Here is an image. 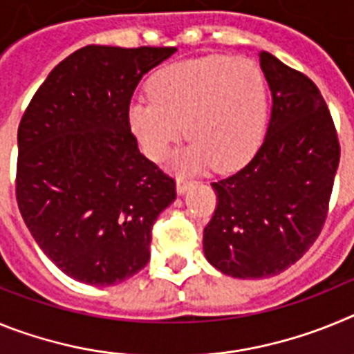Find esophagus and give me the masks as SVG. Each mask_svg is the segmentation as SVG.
<instances>
[{
  "mask_svg": "<svg viewBox=\"0 0 354 354\" xmlns=\"http://www.w3.org/2000/svg\"><path fill=\"white\" fill-rule=\"evenodd\" d=\"M192 184H193V180L189 179V177H186V175L180 174L179 177H177V192L184 193L186 189H189V187H192Z\"/></svg>",
  "mask_w": 354,
  "mask_h": 354,
  "instance_id": "esophagus-1",
  "label": "esophagus"
}]
</instances>
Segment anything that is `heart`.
<instances>
[{"label":"heart","instance_id":"heart-1","mask_svg":"<svg viewBox=\"0 0 354 354\" xmlns=\"http://www.w3.org/2000/svg\"><path fill=\"white\" fill-rule=\"evenodd\" d=\"M150 99L129 108V122L143 152L162 161L184 133L192 145L184 167L214 165L230 170L248 161L266 131L268 95L262 72L245 58L209 56L159 71L149 83Z\"/></svg>","mask_w":354,"mask_h":354}]
</instances>
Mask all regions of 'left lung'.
<instances>
[{
  "instance_id": "8db88e82",
  "label": "left lung",
  "mask_w": 354,
  "mask_h": 354,
  "mask_svg": "<svg viewBox=\"0 0 354 354\" xmlns=\"http://www.w3.org/2000/svg\"><path fill=\"white\" fill-rule=\"evenodd\" d=\"M273 108L264 142L236 174L211 183L214 214L204 253L234 278L282 273L308 252L330 209L340 143L317 84L270 53H259Z\"/></svg>"
}]
</instances>
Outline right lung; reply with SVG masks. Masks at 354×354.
I'll return each instance as SVG.
<instances>
[{
    "mask_svg": "<svg viewBox=\"0 0 354 354\" xmlns=\"http://www.w3.org/2000/svg\"><path fill=\"white\" fill-rule=\"evenodd\" d=\"M175 48L86 46L46 77L17 129L15 198L65 274L115 286L145 268L175 179L140 152L129 104L143 74Z\"/></svg>",
    "mask_w": 354,
    "mask_h": 354,
    "instance_id": "obj_1",
    "label": "right lung"
}]
</instances>
